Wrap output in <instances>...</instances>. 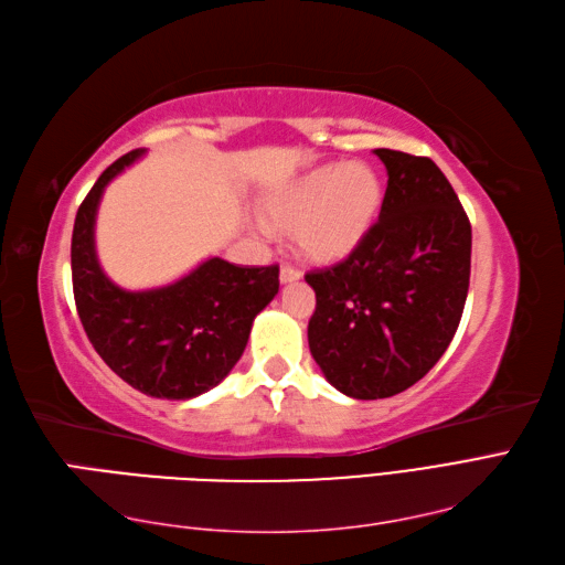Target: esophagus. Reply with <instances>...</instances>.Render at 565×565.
Instances as JSON below:
<instances>
[{"mask_svg": "<svg viewBox=\"0 0 565 565\" xmlns=\"http://www.w3.org/2000/svg\"><path fill=\"white\" fill-rule=\"evenodd\" d=\"M301 278V270L290 266V264H282L280 266V282H295Z\"/></svg>", "mask_w": 565, "mask_h": 565, "instance_id": "1", "label": "esophagus"}]
</instances>
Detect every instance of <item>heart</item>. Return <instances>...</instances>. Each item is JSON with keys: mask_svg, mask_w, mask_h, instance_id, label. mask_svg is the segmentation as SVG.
Wrapping results in <instances>:
<instances>
[{"mask_svg": "<svg viewBox=\"0 0 565 565\" xmlns=\"http://www.w3.org/2000/svg\"><path fill=\"white\" fill-rule=\"evenodd\" d=\"M383 182L364 162H326L292 179L266 201L270 226L258 220L264 237L292 230L299 252L319 264L352 254L376 223Z\"/></svg>", "mask_w": 565, "mask_h": 565, "instance_id": "b5f03b06", "label": "heart"}]
</instances>
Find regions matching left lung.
I'll return each mask as SVG.
<instances>
[{
	"label": "left lung",
	"instance_id": "1",
	"mask_svg": "<svg viewBox=\"0 0 565 565\" xmlns=\"http://www.w3.org/2000/svg\"><path fill=\"white\" fill-rule=\"evenodd\" d=\"M388 170L379 220L340 264L309 270V350L330 386L379 401L415 386L456 335L472 227L431 158L376 148Z\"/></svg>",
	"mask_w": 565,
	"mask_h": 565
}]
</instances>
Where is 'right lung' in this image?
<instances>
[{
	"label": "right lung",
	"mask_w": 565,
	"mask_h": 565,
	"mask_svg": "<svg viewBox=\"0 0 565 565\" xmlns=\"http://www.w3.org/2000/svg\"><path fill=\"white\" fill-rule=\"evenodd\" d=\"M146 153L136 148L100 174L78 205L72 280L78 319L95 352L131 388L164 401L211 391L239 362L258 311L278 295V266H235L223 258L156 290H121L95 254V215L105 186Z\"/></svg>",
	"instance_id": "1"
}]
</instances>
